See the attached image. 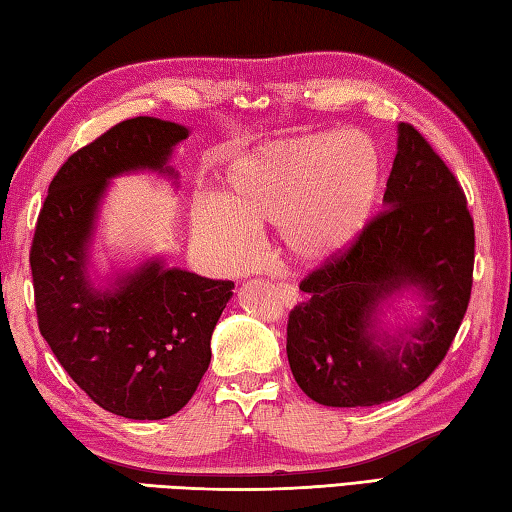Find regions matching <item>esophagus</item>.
I'll return each mask as SVG.
<instances>
[{
  "instance_id": "obj_1",
  "label": "esophagus",
  "mask_w": 512,
  "mask_h": 512,
  "mask_svg": "<svg viewBox=\"0 0 512 512\" xmlns=\"http://www.w3.org/2000/svg\"><path fill=\"white\" fill-rule=\"evenodd\" d=\"M274 289H276V294H278V298H281V303H283L285 307L296 305V301H298V289H296L294 285H289V283H274Z\"/></svg>"
}]
</instances>
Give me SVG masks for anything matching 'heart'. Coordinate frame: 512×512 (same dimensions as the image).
<instances>
[{"label":"heart","instance_id":"1","mask_svg":"<svg viewBox=\"0 0 512 512\" xmlns=\"http://www.w3.org/2000/svg\"><path fill=\"white\" fill-rule=\"evenodd\" d=\"M379 187V156L363 133L274 140L238 158L216 198H196L191 229L227 263H243L254 231L278 225L287 252L316 263L361 236Z\"/></svg>","mask_w":512,"mask_h":512}]
</instances>
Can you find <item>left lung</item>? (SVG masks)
<instances>
[{
  "instance_id": "left-lung-1",
  "label": "left lung",
  "mask_w": 512,
  "mask_h": 512,
  "mask_svg": "<svg viewBox=\"0 0 512 512\" xmlns=\"http://www.w3.org/2000/svg\"><path fill=\"white\" fill-rule=\"evenodd\" d=\"M385 209L343 252L307 274L287 318V359L307 397L332 408L399 399L446 359L470 303L475 223L466 194L430 142L399 124ZM403 286L429 301L419 328L390 337L375 307Z\"/></svg>"
}]
</instances>
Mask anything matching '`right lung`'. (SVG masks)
I'll return each mask as SVG.
<instances>
[{
    "label": "right lung",
    "instance_id": "right-lung-1",
    "mask_svg": "<svg viewBox=\"0 0 512 512\" xmlns=\"http://www.w3.org/2000/svg\"><path fill=\"white\" fill-rule=\"evenodd\" d=\"M189 131L131 118L77 149L48 185L31 245L40 332L62 368L100 408L167 419L194 397L211 361V332L231 298L214 281L149 260L98 292L86 278L93 218L106 180L133 169L169 171Z\"/></svg>",
    "mask_w": 512,
    "mask_h": 512
}]
</instances>
